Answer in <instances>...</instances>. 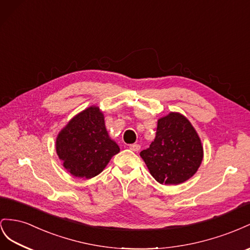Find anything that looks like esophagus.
Instances as JSON below:
<instances>
[{
    "label": "esophagus",
    "mask_w": 250,
    "mask_h": 250,
    "mask_svg": "<svg viewBox=\"0 0 250 250\" xmlns=\"http://www.w3.org/2000/svg\"><path fill=\"white\" fill-rule=\"evenodd\" d=\"M130 149H132L133 152H138L140 149V146L137 144H134V145H130Z\"/></svg>",
    "instance_id": "34e87169"
}]
</instances>
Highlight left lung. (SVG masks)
Returning <instances> with one entry per match:
<instances>
[{"mask_svg":"<svg viewBox=\"0 0 250 250\" xmlns=\"http://www.w3.org/2000/svg\"><path fill=\"white\" fill-rule=\"evenodd\" d=\"M140 156L156 181L179 184L198 170L203 147L189 121L179 113H170L158 120L154 141Z\"/></svg>","mask_w":250,"mask_h":250,"instance_id":"obj_1","label":"left lung"}]
</instances>
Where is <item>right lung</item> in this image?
<instances>
[{
    "label": "right lung",
    "instance_id": "1",
    "mask_svg": "<svg viewBox=\"0 0 250 250\" xmlns=\"http://www.w3.org/2000/svg\"><path fill=\"white\" fill-rule=\"evenodd\" d=\"M56 153L68 172L89 179L103 172L112 157L119 153V146L109 137L103 113L97 106H90L61 131Z\"/></svg>",
    "mask_w": 250,
    "mask_h": 250
}]
</instances>
